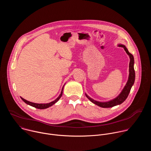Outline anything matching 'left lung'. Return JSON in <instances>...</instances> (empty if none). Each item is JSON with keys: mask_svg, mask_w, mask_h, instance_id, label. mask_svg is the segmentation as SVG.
Instances as JSON below:
<instances>
[{"mask_svg": "<svg viewBox=\"0 0 151 151\" xmlns=\"http://www.w3.org/2000/svg\"><path fill=\"white\" fill-rule=\"evenodd\" d=\"M118 46L124 48L126 53L128 54L129 57H130V63H129V75H128V81L125 85L124 86V88L120 93V94L116 97L111 100L107 101H99L94 100L93 99L91 98L85 93L86 97H87L92 103H93L94 104L101 107H103V108L112 107L122 103L126 100L129 93H130L131 88L132 87V86L133 85L135 81V71L134 69V60L133 55L129 52V51H128V49L126 48V47L124 45L119 44L118 45Z\"/></svg>", "mask_w": 151, "mask_h": 151, "instance_id": "1", "label": "left lung"}]
</instances>
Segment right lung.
Instances as JSON below:
<instances>
[{
    "instance_id": "right-lung-1",
    "label": "right lung",
    "mask_w": 151,
    "mask_h": 151,
    "mask_svg": "<svg viewBox=\"0 0 151 151\" xmlns=\"http://www.w3.org/2000/svg\"><path fill=\"white\" fill-rule=\"evenodd\" d=\"M65 85V84H64ZM64 85L63 87L62 88V90H61V93L60 94L59 96L55 99L54 100V101L50 102V103H33V102H31V101H27L25 99H24L23 98H22L21 97V99H22V100L25 102L26 104L31 106H33L34 107H35V108H37V109H47V108H48V107H50V106H52L53 104H54L55 103H57L59 99L61 98V97L62 96V94H63V88H64Z\"/></svg>"
}]
</instances>
